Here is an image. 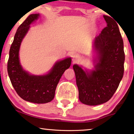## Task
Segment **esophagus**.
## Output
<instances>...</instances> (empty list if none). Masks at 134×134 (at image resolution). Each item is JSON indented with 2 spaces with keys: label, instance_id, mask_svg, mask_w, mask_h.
Segmentation results:
<instances>
[{
  "label": "esophagus",
  "instance_id": "1",
  "mask_svg": "<svg viewBox=\"0 0 134 134\" xmlns=\"http://www.w3.org/2000/svg\"><path fill=\"white\" fill-rule=\"evenodd\" d=\"M79 58H80L79 56L78 55H77V54H74V55L72 56V60H73V61H74V62L78 61V60H79Z\"/></svg>",
  "mask_w": 134,
  "mask_h": 134
}]
</instances>
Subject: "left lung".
Masks as SVG:
<instances>
[{
  "mask_svg": "<svg viewBox=\"0 0 134 134\" xmlns=\"http://www.w3.org/2000/svg\"><path fill=\"white\" fill-rule=\"evenodd\" d=\"M104 18L107 27L94 43L97 54L94 69L88 72L77 65H73L79 98L86 105H99L110 99L124 74L125 55L118 23L108 16Z\"/></svg>",
  "mask_w": 134,
  "mask_h": 134,
  "instance_id": "8db88e82",
  "label": "left lung"
}]
</instances>
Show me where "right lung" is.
Segmentation results:
<instances>
[{
  "instance_id": "1",
  "label": "right lung",
  "mask_w": 134,
  "mask_h": 134,
  "mask_svg": "<svg viewBox=\"0 0 134 134\" xmlns=\"http://www.w3.org/2000/svg\"><path fill=\"white\" fill-rule=\"evenodd\" d=\"M39 16L30 14L18 27L10 49L7 71L13 87L22 99L33 103L44 104L54 98L57 86L66 69L70 66L71 58L57 62L50 72L44 76L29 74L23 69L19 59L20 46L30 25Z\"/></svg>"
}]
</instances>
